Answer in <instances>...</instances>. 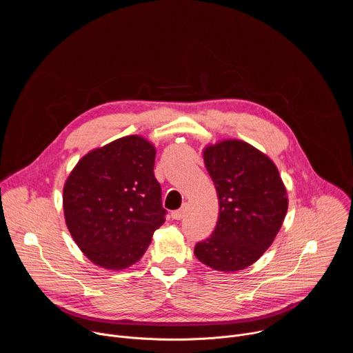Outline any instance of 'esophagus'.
<instances>
[{"label":"esophagus","mask_w":353,"mask_h":353,"mask_svg":"<svg viewBox=\"0 0 353 353\" xmlns=\"http://www.w3.org/2000/svg\"><path fill=\"white\" fill-rule=\"evenodd\" d=\"M184 216H185V207H183V208H180V210L172 212V218L176 219V221H180V219H183Z\"/></svg>","instance_id":"obj_1"}]
</instances>
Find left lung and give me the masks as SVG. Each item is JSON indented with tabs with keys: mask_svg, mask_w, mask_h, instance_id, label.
<instances>
[{
	"mask_svg": "<svg viewBox=\"0 0 353 353\" xmlns=\"http://www.w3.org/2000/svg\"><path fill=\"white\" fill-rule=\"evenodd\" d=\"M204 162L216 188L219 218L212 234L195 244L194 254L216 271L244 270L278 234L288 211L286 188L275 163L240 139L207 146Z\"/></svg>",
	"mask_w": 353,
	"mask_h": 353,
	"instance_id": "obj_1",
	"label": "left lung"
}]
</instances>
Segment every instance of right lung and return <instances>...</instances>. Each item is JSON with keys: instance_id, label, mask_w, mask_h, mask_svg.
Returning <instances> with one entry per match:
<instances>
[{"instance_id": "obj_1", "label": "right lung", "mask_w": 353, "mask_h": 353, "mask_svg": "<svg viewBox=\"0 0 353 353\" xmlns=\"http://www.w3.org/2000/svg\"><path fill=\"white\" fill-rule=\"evenodd\" d=\"M155 157L149 141L128 135L90 150L70 173L63 190L65 223L93 264L131 267L165 223Z\"/></svg>"}]
</instances>
